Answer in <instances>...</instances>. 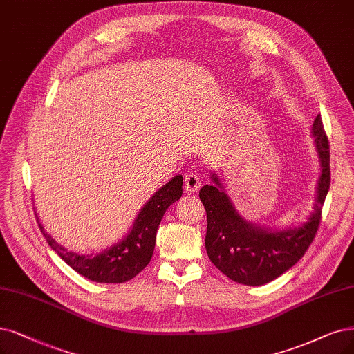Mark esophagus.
I'll return each instance as SVG.
<instances>
[{"label":"esophagus","instance_id":"esophagus-1","mask_svg":"<svg viewBox=\"0 0 354 354\" xmlns=\"http://www.w3.org/2000/svg\"><path fill=\"white\" fill-rule=\"evenodd\" d=\"M201 185H202V177L197 174V173H187L186 177H185V189L186 192L189 193H194L201 189Z\"/></svg>","mask_w":354,"mask_h":354}]
</instances>
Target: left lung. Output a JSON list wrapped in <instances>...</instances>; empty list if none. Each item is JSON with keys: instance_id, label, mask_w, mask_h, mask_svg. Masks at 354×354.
<instances>
[{"instance_id": "1", "label": "left lung", "mask_w": 354, "mask_h": 354, "mask_svg": "<svg viewBox=\"0 0 354 354\" xmlns=\"http://www.w3.org/2000/svg\"><path fill=\"white\" fill-rule=\"evenodd\" d=\"M315 148L321 164L314 212L298 228L270 230L247 222L238 214L219 177L212 173L214 185L201 189L199 197L206 209L207 231L205 245L210 261L236 283L261 286L288 272L298 263L321 222V210L330 190V145L321 115L313 124Z\"/></svg>"}]
</instances>
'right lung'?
Wrapping results in <instances>:
<instances>
[{
	"label": "right lung",
	"mask_w": 354,
	"mask_h": 354,
	"mask_svg": "<svg viewBox=\"0 0 354 354\" xmlns=\"http://www.w3.org/2000/svg\"><path fill=\"white\" fill-rule=\"evenodd\" d=\"M181 186L183 177L176 176L158 192H155L140 209L131 232L120 243L95 256H80L77 252L68 251L45 231L39 219L37 223L50 248L77 273L97 283H123L142 272L151 261L160 222L165 210L181 197Z\"/></svg>",
	"instance_id": "obj_1"
}]
</instances>
